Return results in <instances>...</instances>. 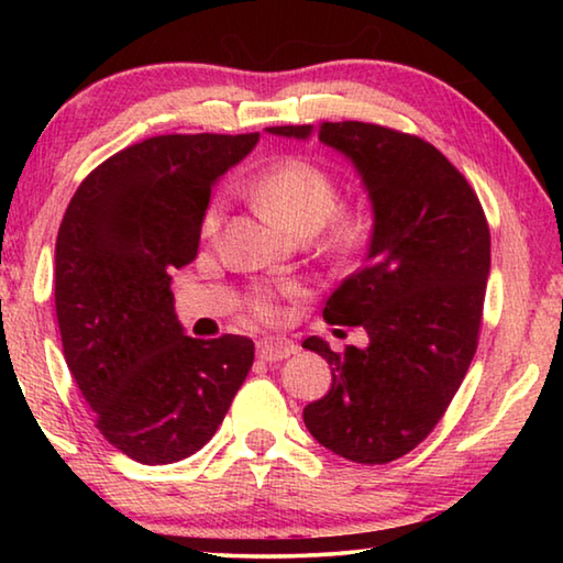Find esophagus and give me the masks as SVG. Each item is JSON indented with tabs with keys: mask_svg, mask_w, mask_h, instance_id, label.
<instances>
[{
	"mask_svg": "<svg viewBox=\"0 0 563 563\" xmlns=\"http://www.w3.org/2000/svg\"><path fill=\"white\" fill-rule=\"evenodd\" d=\"M298 352V345H295L292 340H285V338H263L258 340V357L261 360H285Z\"/></svg>",
	"mask_w": 563,
	"mask_h": 563,
	"instance_id": "esophagus-1",
	"label": "esophagus"
}]
</instances>
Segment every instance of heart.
<instances>
[{
	"instance_id": "1",
	"label": "heart",
	"mask_w": 563,
	"mask_h": 563,
	"mask_svg": "<svg viewBox=\"0 0 563 563\" xmlns=\"http://www.w3.org/2000/svg\"><path fill=\"white\" fill-rule=\"evenodd\" d=\"M247 190L258 198L265 211L288 225L292 233L310 235L318 228H325V247L338 255H355L367 245L373 235V218L365 208L345 206L338 208L340 184L328 166L305 156H285L273 161L258 176L247 180ZM225 201L216 196L206 206L201 218V233L213 238L223 223ZM329 223L325 224L324 221ZM290 292V288H288ZM251 308L258 318L275 316V298L271 292H255Z\"/></svg>"
}]
</instances>
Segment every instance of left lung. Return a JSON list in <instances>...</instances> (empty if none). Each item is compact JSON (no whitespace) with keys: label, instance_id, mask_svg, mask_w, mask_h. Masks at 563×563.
Masks as SVG:
<instances>
[{"label":"left lung","instance_id":"8db88e82","mask_svg":"<svg viewBox=\"0 0 563 563\" xmlns=\"http://www.w3.org/2000/svg\"><path fill=\"white\" fill-rule=\"evenodd\" d=\"M308 139L312 126H271ZM322 144L352 158L373 201L367 263L322 310L330 325H362L369 345L332 352L330 393L305 407L310 434L360 464L412 452L444 417L479 345L489 275V223L460 170L430 141L379 123L322 121Z\"/></svg>","mask_w":563,"mask_h":563}]
</instances>
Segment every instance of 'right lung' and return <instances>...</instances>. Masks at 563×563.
I'll return each mask as SVG.
<instances>
[{
  "label": "right lung",
  "mask_w": 563,
  "mask_h": 563,
  "mask_svg": "<svg viewBox=\"0 0 563 563\" xmlns=\"http://www.w3.org/2000/svg\"><path fill=\"white\" fill-rule=\"evenodd\" d=\"M261 133H166L119 151L76 188L56 235L66 365L97 430L141 464L196 454L251 373V338L184 335L170 273L198 253L211 186Z\"/></svg>",
  "instance_id": "obj_1"
}]
</instances>
